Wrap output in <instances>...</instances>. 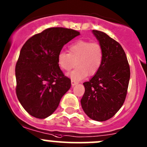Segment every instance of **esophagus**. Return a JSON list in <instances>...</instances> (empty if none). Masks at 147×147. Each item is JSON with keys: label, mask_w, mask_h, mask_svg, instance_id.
Instances as JSON below:
<instances>
[{"label": "esophagus", "mask_w": 147, "mask_h": 147, "mask_svg": "<svg viewBox=\"0 0 147 147\" xmlns=\"http://www.w3.org/2000/svg\"><path fill=\"white\" fill-rule=\"evenodd\" d=\"M71 84H72V87H73V86L76 85L77 84H78V82H77V81L73 80H71Z\"/></svg>", "instance_id": "esophagus-1"}]
</instances>
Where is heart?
Returning <instances> with one entry per match:
<instances>
[{"instance_id": "b5f03b06", "label": "heart", "mask_w": 147, "mask_h": 147, "mask_svg": "<svg viewBox=\"0 0 147 147\" xmlns=\"http://www.w3.org/2000/svg\"><path fill=\"white\" fill-rule=\"evenodd\" d=\"M103 60V50L98 42L78 40L69 46V53L61 51L57 55V63L65 71L78 67L68 74L74 80H80L95 75Z\"/></svg>"}]
</instances>
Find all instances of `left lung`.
Returning a JSON list of instances; mask_svg holds the SVG:
<instances>
[{
  "instance_id": "8db88e82",
  "label": "left lung",
  "mask_w": 147,
  "mask_h": 147,
  "mask_svg": "<svg viewBox=\"0 0 147 147\" xmlns=\"http://www.w3.org/2000/svg\"><path fill=\"white\" fill-rule=\"evenodd\" d=\"M103 50L99 70L83 83L81 105L90 119L103 121L112 118L124 104L130 78L128 60L122 47L105 32L92 30Z\"/></svg>"
}]
</instances>
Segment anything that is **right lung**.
I'll return each instance as SVG.
<instances>
[{
  "mask_svg": "<svg viewBox=\"0 0 147 147\" xmlns=\"http://www.w3.org/2000/svg\"><path fill=\"white\" fill-rule=\"evenodd\" d=\"M80 35L78 31L50 28L28 40L16 65V94L31 116L45 119L58 107L71 87L57 63V55L65 44Z\"/></svg>",
  "mask_w": 147,
  "mask_h": 147,
  "instance_id": "right-lung-1",
  "label": "right lung"
}]
</instances>
